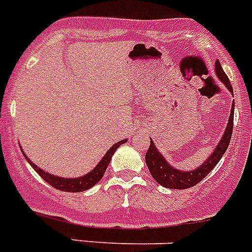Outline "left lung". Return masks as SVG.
Returning a JSON list of instances; mask_svg holds the SVG:
<instances>
[{"mask_svg": "<svg viewBox=\"0 0 252 252\" xmlns=\"http://www.w3.org/2000/svg\"><path fill=\"white\" fill-rule=\"evenodd\" d=\"M215 72L218 79L233 94L230 79L224 74L223 69H222L218 60L215 64ZM233 111H235V101L232 102L231 115L228 117V122H227L226 130L222 135V139L220 140L212 154L207 158L206 161L202 162V165L198 166L197 169H193V170H180V169L170 165L165 160V158L162 157L161 153H159L153 140H150V148H149L148 153L145 155V161L153 178L157 180V183L169 189H187L192 188L195 184L199 183L202 179H204L209 174V171L217 165L218 161L221 160V158L223 157V154L226 153L227 148L230 145L233 128Z\"/></svg>", "mask_w": 252, "mask_h": 252, "instance_id": "left-lung-1", "label": "left lung"}]
</instances>
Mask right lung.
<instances>
[{
  "label": "right lung",
  "mask_w": 252,
  "mask_h": 252,
  "mask_svg": "<svg viewBox=\"0 0 252 252\" xmlns=\"http://www.w3.org/2000/svg\"><path fill=\"white\" fill-rule=\"evenodd\" d=\"M126 141H127V139L116 142L115 145H113L112 148H110V150L104 154V157L102 158L101 161H99L98 164H97V165L90 171V173L84 174L83 177H78V178H63V177H57V175L50 174V173H48V171L37 168V165H35L34 162L31 161V160L26 157L24 151H22V154H24L25 159L29 161V164L35 169V171H36L37 174L45 180L46 183L50 184L51 187H54L55 189L63 190V192L78 193V192H83V190L92 188L93 186H95V184L98 183L99 180L102 179V177H103L104 171H106L107 166H108V164H110L111 158H112V155L115 154V151L117 150V148H120L121 144H125Z\"/></svg>",
  "instance_id": "obj_1"
}]
</instances>
